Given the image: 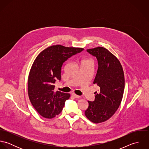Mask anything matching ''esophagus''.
<instances>
[{"instance_id": "obj_1", "label": "esophagus", "mask_w": 149, "mask_h": 149, "mask_svg": "<svg viewBox=\"0 0 149 149\" xmlns=\"http://www.w3.org/2000/svg\"><path fill=\"white\" fill-rule=\"evenodd\" d=\"M72 96L73 97H74V98H79V97H80V96L77 95H76V94H75V93H72Z\"/></svg>"}]
</instances>
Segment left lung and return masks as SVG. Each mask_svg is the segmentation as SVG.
I'll return each mask as SVG.
<instances>
[{
	"mask_svg": "<svg viewBox=\"0 0 149 149\" xmlns=\"http://www.w3.org/2000/svg\"><path fill=\"white\" fill-rule=\"evenodd\" d=\"M86 51L97 58L98 69L93 84L100 91L95 92L94 101H88L85 115L92 122L99 123L109 119L120 104L125 89L124 72L119 60L106 48L97 47Z\"/></svg>",
	"mask_w": 149,
	"mask_h": 149,
	"instance_id": "8db88e82",
	"label": "left lung"
}]
</instances>
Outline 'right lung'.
<instances>
[{
    "mask_svg": "<svg viewBox=\"0 0 149 149\" xmlns=\"http://www.w3.org/2000/svg\"><path fill=\"white\" fill-rule=\"evenodd\" d=\"M83 50L53 45L43 50L34 60L28 77V95L31 104L43 117L52 119L62 111L70 95L54 92V84L57 80H61L64 62Z\"/></svg>",
    "mask_w": 149,
    "mask_h": 149,
    "instance_id": "add662e5",
    "label": "right lung"
}]
</instances>
